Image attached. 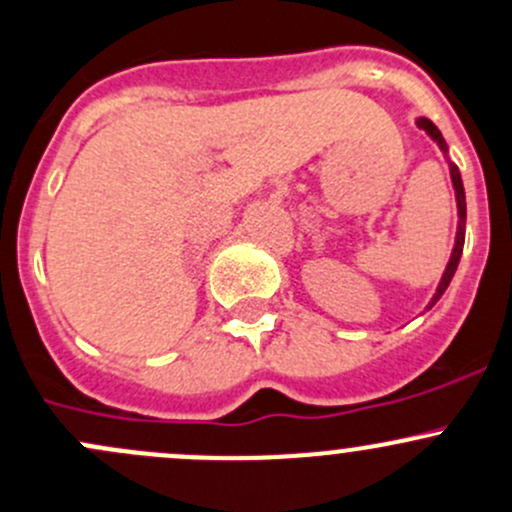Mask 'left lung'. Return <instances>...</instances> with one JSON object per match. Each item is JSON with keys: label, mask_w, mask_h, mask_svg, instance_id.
I'll return each mask as SVG.
<instances>
[{"label": "left lung", "mask_w": 512, "mask_h": 512, "mask_svg": "<svg viewBox=\"0 0 512 512\" xmlns=\"http://www.w3.org/2000/svg\"><path fill=\"white\" fill-rule=\"evenodd\" d=\"M416 124L421 126V129L426 131V134L430 136V139H433L435 144L440 146V151H443V154H448V146H445V139H443V134H440V131H438V126H435L433 121L426 119V116H421V119H418ZM450 179H453V189H455V204H458V234H455V246H453V254H450V261H448V266H445V273H443V278H440V283H438V291H435L433 301L428 303V308H433V306H435V301H438V298L443 296V293H445V288H448V283L453 281V273H455V268H458L460 254H463V244H465V191H463V179H460V171H458V166H455V164H450Z\"/></svg>", "instance_id": "obj_1"}]
</instances>
